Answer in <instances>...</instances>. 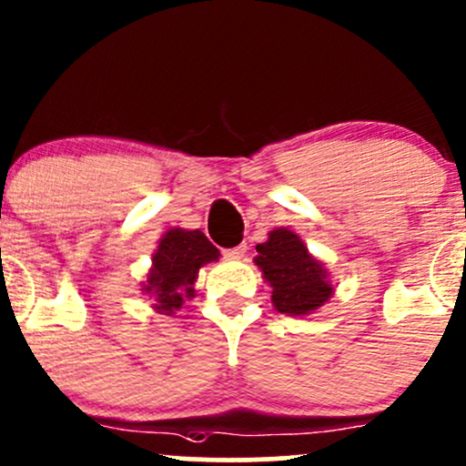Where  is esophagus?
Returning a JSON list of instances; mask_svg holds the SVG:
<instances>
[{
    "instance_id": "obj_1",
    "label": "esophagus",
    "mask_w": 466,
    "mask_h": 466,
    "mask_svg": "<svg viewBox=\"0 0 466 466\" xmlns=\"http://www.w3.org/2000/svg\"><path fill=\"white\" fill-rule=\"evenodd\" d=\"M224 255H227L228 259H242L244 255H247V244H239V247L224 250Z\"/></svg>"
}]
</instances>
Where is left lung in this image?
<instances>
[{
    "instance_id": "obj_1",
    "label": "left lung",
    "mask_w": 466,
    "mask_h": 466,
    "mask_svg": "<svg viewBox=\"0 0 466 466\" xmlns=\"http://www.w3.org/2000/svg\"><path fill=\"white\" fill-rule=\"evenodd\" d=\"M255 266L273 289V306L289 317L317 312L334 295L326 264L308 250L303 239L290 228H273L266 242L258 244Z\"/></svg>"
}]
</instances>
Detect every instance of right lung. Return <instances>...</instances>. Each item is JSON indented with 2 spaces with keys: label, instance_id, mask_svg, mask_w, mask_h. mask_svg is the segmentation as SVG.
Masks as SVG:
<instances>
[{
  "label": "right lung",
  "instance_id": "add662e5",
  "mask_svg": "<svg viewBox=\"0 0 466 466\" xmlns=\"http://www.w3.org/2000/svg\"><path fill=\"white\" fill-rule=\"evenodd\" d=\"M219 259V250L213 247L202 231L169 228L158 239V248L151 255L147 279L140 281V290L149 295L156 312L176 315L187 299L196 297L198 273L205 264Z\"/></svg>",
  "mask_w": 466,
  "mask_h": 466
}]
</instances>
